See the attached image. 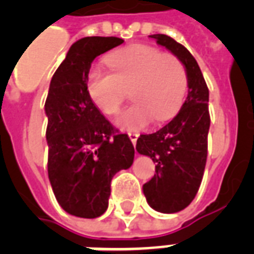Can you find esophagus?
I'll return each instance as SVG.
<instances>
[{"label":"esophagus","instance_id":"esophagus-1","mask_svg":"<svg viewBox=\"0 0 254 254\" xmlns=\"http://www.w3.org/2000/svg\"><path fill=\"white\" fill-rule=\"evenodd\" d=\"M127 135H129V138H130V141L133 142V145H135V142H137V139H138L139 137L138 133H137V131H129Z\"/></svg>","mask_w":254,"mask_h":254}]
</instances>
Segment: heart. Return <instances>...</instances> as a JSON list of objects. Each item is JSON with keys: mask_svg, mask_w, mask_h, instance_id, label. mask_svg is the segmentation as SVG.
<instances>
[{"mask_svg": "<svg viewBox=\"0 0 254 254\" xmlns=\"http://www.w3.org/2000/svg\"><path fill=\"white\" fill-rule=\"evenodd\" d=\"M112 71L93 65L87 73V91L105 115H116L127 99L134 103L117 117L124 130H137L167 121L181 108L189 87L187 71L177 57L149 45H131L105 58Z\"/></svg>", "mask_w": 254, "mask_h": 254, "instance_id": "b5f03b06", "label": "heart"}]
</instances>
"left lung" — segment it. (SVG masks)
<instances>
[{
	"label": "left lung",
	"mask_w": 254,
	"mask_h": 254,
	"mask_svg": "<svg viewBox=\"0 0 254 254\" xmlns=\"http://www.w3.org/2000/svg\"><path fill=\"white\" fill-rule=\"evenodd\" d=\"M183 63L189 77V95L178 115L151 134H141L137 151L155 163V174L142 187L151 208L175 213L193 200L200 187L207 161L209 130L208 88L197 62L185 46L165 34L149 35Z\"/></svg>",
	"instance_id": "1"
}]
</instances>
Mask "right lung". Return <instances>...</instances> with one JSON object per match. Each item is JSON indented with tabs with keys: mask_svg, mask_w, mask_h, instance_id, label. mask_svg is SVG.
Segmentation results:
<instances>
[{
	"mask_svg": "<svg viewBox=\"0 0 254 254\" xmlns=\"http://www.w3.org/2000/svg\"><path fill=\"white\" fill-rule=\"evenodd\" d=\"M121 43L124 39L116 37L81 38L69 47L50 83L45 104L49 179L58 203L73 216H101L112 178L134 159L127 134L115 130L87 91L92 62Z\"/></svg>",
	"mask_w": 254,
	"mask_h": 254,
	"instance_id": "add662e5",
	"label": "right lung"
}]
</instances>
